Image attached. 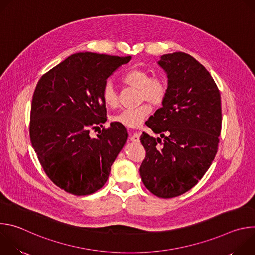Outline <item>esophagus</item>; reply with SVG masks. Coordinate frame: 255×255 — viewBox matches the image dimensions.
Wrapping results in <instances>:
<instances>
[{
  "label": "esophagus",
  "mask_w": 255,
  "mask_h": 255,
  "mask_svg": "<svg viewBox=\"0 0 255 255\" xmlns=\"http://www.w3.org/2000/svg\"><path fill=\"white\" fill-rule=\"evenodd\" d=\"M131 141H132V142H135V143H138V142L140 141V133H138V132L134 133V134L132 135V137H131Z\"/></svg>",
  "instance_id": "esophagus-1"
}]
</instances>
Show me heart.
Instances as JSON below:
<instances>
[{
  "label": "heart",
  "instance_id": "b5f03b06",
  "mask_svg": "<svg viewBox=\"0 0 255 255\" xmlns=\"http://www.w3.org/2000/svg\"><path fill=\"white\" fill-rule=\"evenodd\" d=\"M125 85L139 90L140 101H147L152 106H160L167 97V84L159 77L151 78L150 72L142 68H133L122 77ZM102 100L106 107L115 108L118 105V98L114 88L107 84L102 90ZM151 111L149 105L142 104L136 108L123 109L111 117V120L127 127H137L146 118Z\"/></svg>",
  "mask_w": 255,
  "mask_h": 255
}]
</instances>
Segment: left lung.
Instances as JSON below:
<instances>
[{
    "mask_svg": "<svg viewBox=\"0 0 255 255\" xmlns=\"http://www.w3.org/2000/svg\"><path fill=\"white\" fill-rule=\"evenodd\" d=\"M158 65L167 77V97L146 125L141 143L146 157L140 166L144 186L168 199L198 184L215 158L221 133V96L210 72L190 54H163Z\"/></svg>",
    "mask_w": 255,
    "mask_h": 255,
    "instance_id": "1",
    "label": "left lung"
}]
</instances>
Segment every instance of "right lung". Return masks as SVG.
<instances>
[{
	"mask_svg": "<svg viewBox=\"0 0 255 255\" xmlns=\"http://www.w3.org/2000/svg\"><path fill=\"white\" fill-rule=\"evenodd\" d=\"M131 56L94 52L71 54L41 77L30 114L32 146L48 177L76 196L100 190L128 138L116 122L90 136L106 121L102 90L107 79ZM102 126V125H101Z\"/></svg>",
	"mask_w": 255,
	"mask_h": 255,
	"instance_id": "obj_1",
	"label": "right lung"
}]
</instances>
